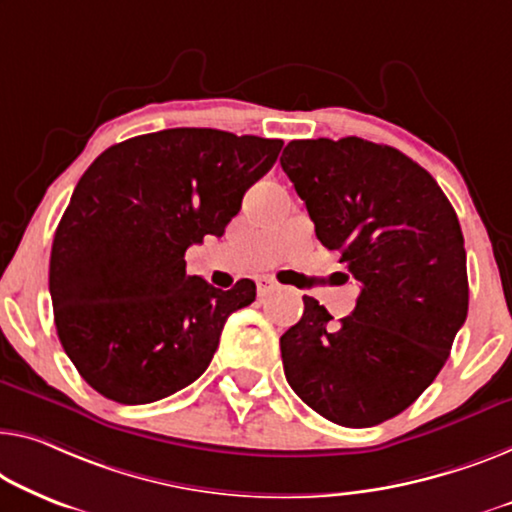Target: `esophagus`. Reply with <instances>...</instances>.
Listing matches in <instances>:
<instances>
[{"label": "esophagus", "instance_id": "1", "mask_svg": "<svg viewBox=\"0 0 512 512\" xmlns=\"http://www.w3.org/2000/svg\"><path fill=\"white\" fill-rule=\"evenodd\" d=\"M278 285H276V280L273 278H257V294L259 296H266V294H271L273 289H276Z\"/></svg>", "mask_w": 512, "mask_h": 512}]
</instances>
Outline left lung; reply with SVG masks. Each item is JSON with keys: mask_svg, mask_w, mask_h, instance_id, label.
Instances as JSON below:
<instances>
[{"mask_svg": "<svg viewBox=\"0 0 512 512\" xmlns=\"http://www.w3.org/2000/svg\"><path fill=\"white\" fill-rule=\"evenodd\" d=\"M280 165L317 239L361 287L340 324L303 296V317L280 338L285 377L319 416L379 425L432 384L467 319L460 220L432 174L386 144L292 140Z\"/></svg>", "mask_w": 512, "mask_h": 512, "instance_id": "8db88e82", "label": "left lung"}]
</instances>
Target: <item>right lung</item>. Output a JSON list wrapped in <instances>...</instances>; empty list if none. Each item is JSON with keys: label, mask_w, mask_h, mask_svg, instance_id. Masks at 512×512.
Instances as JSON below:
<instances>
[{"label": "right lung", "mask_w": 512, "mask_h": 512, "mask_svg": "<svg viewBox=\"0 0 512 512\" xmlns=\"http://www.w3.org/2000/svg\"><path fill=\"white\" fill-rule=\"evenodd\" d=\"M282 140L167 128L105 149L73 190L50 253L61 347L87 384L121 404L181 391L209 368L255 282L216 289L186 273L188 246L223 236Z\"/></svg>", "instance_id": "add662e5"}]
</instances>
